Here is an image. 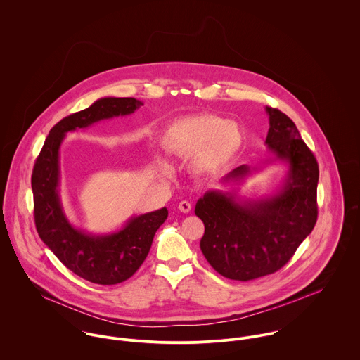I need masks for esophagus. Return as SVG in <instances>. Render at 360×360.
<instances>
[{
  "instance_id": "obj_1",
  "label": "esophagus",
  "mask_w": 360,
  "mask_h": 360,
  "mask_svg": "<svg viewBox=\"0 0 360 360\" xmlns=\"http://www.w3.org/2000/svg\"><path fill=\"white\" fill-rule=\"evenodd\" d=\"M191 204L188 202V201H181V202H179V210L180 212H183V213H188V212H191Z\"/></svg>"
}]
</instances>
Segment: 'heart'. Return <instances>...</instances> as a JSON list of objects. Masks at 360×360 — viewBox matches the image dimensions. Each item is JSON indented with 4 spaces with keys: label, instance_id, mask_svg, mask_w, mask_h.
I'll return each instance as SVG.
<instances>
[{
    "label": "heart",
    "instance_id": "b5f03b06",
    "mask_svg": "<svg viewBox=\"0 0 360 360\" xmlns=\"http://www.w3.org/2000/svg\"><path fill=\"white\" fill-rule=\"evenodd\" d=\"M244 136L236 122L212 113H201L172 123L162 136L166 154L188 158L195 177L217 174L243 147Z\"/></svg>",
    "mask_w": 360,
    "mask_h": 360
}]
</instances>
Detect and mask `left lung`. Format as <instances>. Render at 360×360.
<instances>
[{"instance_id":"obj_1","label":"left lung","mask_w":360,"mask_h":360,"mask_svg":"<svg viewBox=\"0 0 360 360\" xmlns=\"http://www.w3.org/2000/svg\"><path fill=\"white\" fill-rule=\"evenodd\" d=\"M266 112L270 124L266 146L277 160L288 163L283 188L267 198L238 202L234 193L207 191L195 205V214L205 224L201 251L230 280L250 281L280 270L317 220V160L285 113L271 106ZM250 173L243 165L224 181H240Z\"/></svg>"}]
</instances>
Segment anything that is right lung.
Wrapping results in <instances>:
<instances>
[{
    "mask_svg": "<svg viewBox=\"0 0 360 360\" xmlns=\"http://www.w3.org/2000/svg\"><path fill=\"white\" fill-rule=\"evenodd\" d=\"M143 103L136 98L106 97L59 120L51 130L32 173L34 223L43 243L79 277L112 285L130 278L143 264L156 230L167 217V209L131 217L112 234L93 236L75 229L59 198V147L68 131L96 122L133 113Z\"/></svg>",
    "mask_w": 360,
    "mask_h": 360,
    "instance_id": "obj_1",
    "label": "right lung"
}]
</instances>
